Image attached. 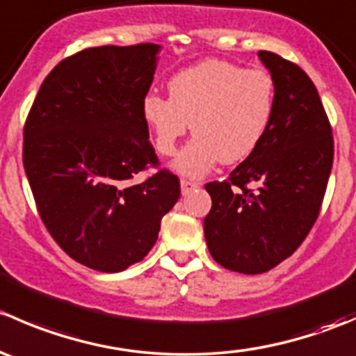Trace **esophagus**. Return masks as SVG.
I'll list each match as a JSON object with an SVG mask.
<instances>
[{
	"mask_svg": "<svg viewBox=\"0 0 356 356\" xmlns=\"http://www.w3.org/2000/svg\"><path fill=\"white\" fill-rule=\"evenodd\" d=\"M200 184L198 182H193V181H188V179H182L181 181V191L182 195H189L191 191H195V189H198Z\"/></svg>",
	"mask_w": 356,
	"mask_h": 356,
	"instance_id": "34e87169",
	"label": "esophagus"
}]
</instances>
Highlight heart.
Instances as JSON below:
<instances>
[{
	"instance_id": "obj_1",
	"label": "heart",
	"mask_w": 356,
	"mask_h": 356,
	"mask_svg": "<svg viewBox=\"0 0 356 356\" xmlns=\"http://www.w3.org/2000/svg\"><path fill=\"white\" fill-rule=\"evenodd\" d=\"M274 81L260 68L203 60L172 75L168 98L149 92L141 115L160 155L172 156L191 127L196 134L174 170L198 179L218 161L238 163L257 149L274 113Z\"/></svg>"
}]
</instances>
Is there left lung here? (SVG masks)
<instances>
[{"instance_id": "left-lung-1", "label": "left lung", "mask_w": 356, "mask_h": 356, "mask_svg": "<svg viewBox=\"0 0 356 356\" xmlns=\"http://www.w3.org/2000/svg\"><path fill=\"white\" fill-rule=\"evenodd\" d=\"M258 58L274 81V113L253 153L229 181L204 186L211 210L204 239L213 260L264 274L291 257L315 224L332 168L334 141L314 82L270 51ZM246 184H257L251 192Z\"/></svg>"}]
</instances>
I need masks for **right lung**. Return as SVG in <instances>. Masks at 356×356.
<instances>
[{
  "label": "right lung",
  "mask_w": 356,
  "mask_h": 356,
  "mask_svg": "<svg viewBox=\"0 0 356 356\" xmlns=\"http://www.w3.org/2000/svg\"><path fill=\"white\" fill-rule=\"evenodd\" d=\"M161 46H99L53 68L24 129V168L46 229L79 264L122 272L156 243L177 175L131 179L156 155L141 115Z\"/></svg>",
  "instance_id": "add662e5"
}]
</instances>
